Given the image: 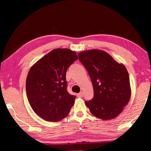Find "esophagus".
I'll return each mask as SVG.
<instances>
[{"label": "esophagus", "instance_id": "obj_1", "mask_svg": "<svg viewBox=\"0 0 151 151\" xmlns=\"http://www.w3.org/2000/svg\"><path fill=\"white\" fill-rule=\"evenodd\" d=\"M77 97H79V98H82V97H83V93H82V92H81V93H78L77 95Z\"/></svg>", "mask_w": 151, "mask_h": 151}]
</instances>
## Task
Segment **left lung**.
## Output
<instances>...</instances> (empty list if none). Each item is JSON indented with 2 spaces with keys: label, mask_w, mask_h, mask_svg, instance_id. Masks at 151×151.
Here are the masks:
<instances>
[{
  "label": "left lung",
  "mask_w": 151,
  "mask_h": 151,
  "mask_svg": "<svg viewBox=\"0 0 151 151\" xmlns=\"http://www.w3.org/2000/svg\"><path fill=\"white\" fill-rule=\"evenodd\" d=\"M90 76L94 97L85 104L92 115L107 121L117 117L131 97L130 79L126 67L110 54L98 49L78 53Z\"/></svg>",
  "instance_id": "8db88e82"
}]
</instances>
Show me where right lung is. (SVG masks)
<instances>
[{
    "label": "right lung",
    "mask_w": 151,
    "mask_h": 151,
    "mask_svg": "<svg viewBox=\"0 0 151 151\" xmlns=\"http://www.w3.org/2000/svg\"><path fill=\"white\" fill-rule=\"evenodd\" d=\"M78 60L69 49L51 50L31 67L26 81L28 102L32 110L47 121L58 122L67 116L75 95L67 91L66 71Z\"/></svg>",
    "instance_id": "obj_1"
}]
</instances>
